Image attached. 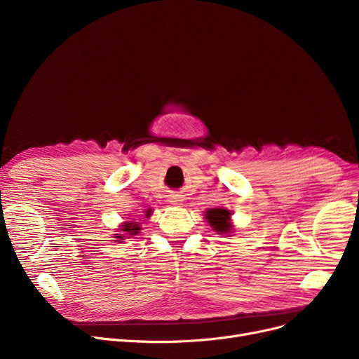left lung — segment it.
I'll list each match as a JSON object with an SVG mask.
<instances>
[{"label": "left lung", "mask_w": 359, "mask_h": 359, "mask_svg": "<svg viewBox=\"0 0 359 359\" xmlns=\"http://www.w3.org/2000/svg\"><path fill=\"white\" fill-rule=\"evenodd\" d=\"M230 212L222 208H214L206 212V219L212 225V229L218 233H227L230 231V224H229Z\"/></svg>", "instance_id": "left-lung-1"}]
</instances>
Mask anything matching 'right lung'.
I'll list each match as a JSON object with an SVG mask.
<instances>
[{
  "label": "right lung",
  "mask_w": 359,
  "mask_h": 359,
  "mask_svg": "<svg viewBox=\"0 0 359 359\" xmlns=\"http://www.w3.org/2000/svg\"><path fill=\"white\" fill-rule=\"evenodd\" d=\"M147 217H149V211L147 212ZM122 231H126V233H129L130 236H134V234H137L138 231H140V227H138V225L137 224H134V222H126L125 225H123V230ZM118 238L119 240H123V237L119 234L118 236Z\"/></svg>",
  "instance_id": "right-lung-1"
}]
</instances>
